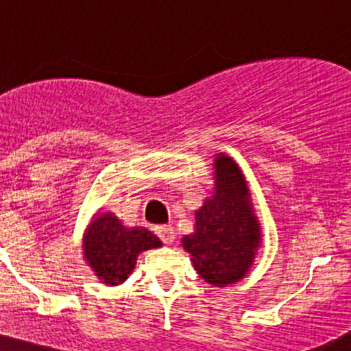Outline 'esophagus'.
Wrapping results in <instances>:
<instances>
[{
    "label": "esophagus",
    "mask_w": 351,
    "mask_h": 351,
    "mask_svg": "<svg viewBox=\"0 0 351 351\" xmlns=\"http://www.w3.org/2000/svg\"><path fill=\"white\" fill-rule=\"evenodd\" d=\"M154 231L162 243L169 244V243L175 241V228H173V226H169V224L168 226H158Z\"/></svg>",
    "instance_id": "34e87169"
}]
</instances>
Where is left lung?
<instances>
[{"mask_svg": "<svg viewBox=\"0 0 351 351\" xmlns=\"http://www.w3.org/2000/svg\"><path fill=\"white\" fill-rule=\"evenodd\" d=\"M215 192L195 212V232L182 239L198 275L217 287L246 275L260 244V226L244 176L229 156L215 159Z\"/></svg>", "mask_w": 351, "mask_h": 351, "instance_id": "8db88e82", "label": "left lung"}]
</instances>
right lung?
<instances>
[{
    "label": "right lung",
    "mask_w": 351,
    "mask_h": 351,
    "mask_svg": "<svg viewBox=\"0 0 351 351\" xmlns=\"http://www.w3.org/2000/svg\"><path fill=\"white\" fill-rule=\"evenodd\" d=\"M161 241L144 228L127 229L112 214H100L84 238V256L98 277L108 285H119L136 267L137 254Z\"/></svg>",
    "instance_id": "obj_1"
}]
</instances>
